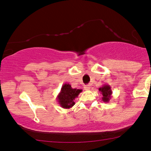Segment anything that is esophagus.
<instances>
[{"label":"esophagus","mask_w":151,"mask_h":151,"mask_svg":"<svg viewBox=\"0 0 151 151\" xmlns=\"http://www.w3.org/2000/svg\"><path fill=\"white\" fill-rule=\"evenodd\" d=\"M84 89H85L86 91H88V90H90L91 86L89 85H86V86H84Z\"/></svg>","instance_id":"34e87169"}]
</instances>
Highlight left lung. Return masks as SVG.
Returning <instances> with one entry per match:
<instances>
[{
	"instance_id": "8db88e82",
	"label": "left lung",
	"mask_w": 151,
	"mask_h": 151,
	"mask_svg": "<svg viewBox=\"0 0 151 151\" xmlns=\"http://www.w3.org/2000/svg\"><path fill=\"white\" fill-rule=\"evenodd\" d=\"M99 91L102 95V101L104 102H109L111 98V95L113 92L111 87L109 84H104L102 87L99 88Z\"/></svg>"
}]
</instances>
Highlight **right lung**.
Here are the masks:
<instances>
[{
	"instance_id": "right-lung-1",
	"label": "right lung",
	"mask_w": 151,
	"mask_h": 151,
	"mask_svg": "<svg viewBox=\"0 0 151 151\" xmlns=\"http://www.w3.org/2000/svg\"><path fill=\"white\" fill-rule=\"evenodd\" d=\"M82 89L73 88L69 84H64L62 86L60 92L57 96V100L62 108L70 109L75 104L74 100L78 98Z\"/></svg>"
}]
</instances>
